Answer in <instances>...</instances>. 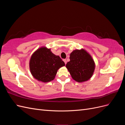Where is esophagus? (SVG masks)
Segmentation results:
<instances>
[{
    "instance_id": "1",
    "label": "esophagus",
    "mask_w": 125,
    "mask_h": 125,
    "mask_svg": "<svg viewBox=\"0 0 125 125\" xmlns=\"http://www.w3.org/2000/svg\"><path fill=\"white\" fill-rule=\"evenodd\" d=\"M63 62H65V65H66V63H67V60H66V59H63Z\"/></svg>"
}]
</instances>
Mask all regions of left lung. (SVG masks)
<instances>
[{
  "mask_svg": "<svg viewBox=\"0 0 125 125\" xmlns=\"http://www.w3.org/2000/svg\"><path fill=\"white\" fill-rule=\"evenodd\" d=\"M73 80L82 82L91 78L95 63L91 55L83 49L73 51L70 55V62L66 66Z\"/></svg>",
  "mask_w": 125,
  "mask_h": 125,
  "instance_id": "1",
  "label": "left lung"
}]
</instances>
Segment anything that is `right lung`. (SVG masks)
<instances>
[{"mask_svg":"<svg viewBox=\"0 0 125 125\" xmlns=\"http://www.w3.org/2000/svg\"><path fill=\"white\" fill-rule=\"evenodd\" d=\"M65 65L59 56L50 49L42 47L32 54L30 60V69L32 75L39 81L48 82L53 80L57 70Z\"/></svg>","mask_w":125,"mask_h":125,"instance_id":"add662e5","label":"right lung"}]
</instances>
